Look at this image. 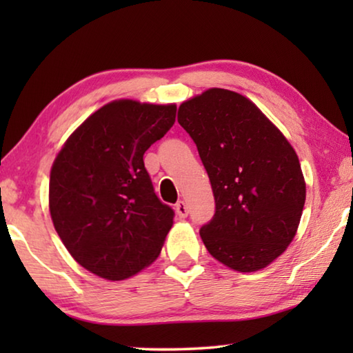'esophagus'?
Listing matches in <instances>:
<instances>
[{"instance_id": "1", "label": "esophagus", "mask_w": 353, "mask_h": 353, "mask_svg": "<svg viewBox=\"0 0 353 353\" xmlns=\"http://www.w3.org/2000/svg\"><path fill=\"white\" fill-rule=\"evenodd\" d=\"M176 213L181 218H187L188 216V205L185 204V201H179L176 204Z\"/></svg>"}]
</instances>
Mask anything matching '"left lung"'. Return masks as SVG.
Listing matches in <instances>:
<instances>
[{
    "label": "left lung",
    "mask_w": 353,
    "mask_h": 353,
    "mask_svg": "<svg viewBox=\"0 0 353 353\" xmlns=\"http://www.w3.org/2000/svg\"><path fill=\"white\" fill-rule=\"evenodd\" d=\"M177 121L212 183L216 210L199 230L207 250L230 270H263L301 223L305 181L296 151L252 101L224 88L185 101Z\"/></svg>",
    "instance_id": "8db88e82"
}]
</instances>
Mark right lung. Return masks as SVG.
<instances>
[{"label": "right lung", "mask_w": 353, "mask_h": 353, "mask_svg": "<svg viewBox=\"0 0 353 353\" xmlns=\"http://www.w3.org/2000/svg\"><path fill=\"white\" fill-rule=\"evenodd\" d=\"M174 121V104L112 101L57 154L50 177L51 219L87 271L124 280L159 256L174 210L154 193L143 155Z\"/></svg>", "instance_id": "obj_1"}]
</instances>
